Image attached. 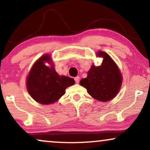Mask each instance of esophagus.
Instances as JSON below:
<instances>
[{
  "instance_id": "obj_1",
  "label": "esophagus",
  "mask_w": 150,
  "mask_h": 150,
  "mask_svg": "<svg viewBox=\"0 0 150 150\" xmlns=\"http://www.w3.org/2000/svg\"><path fill=\"white\" fill-rule=\"evenodd\" d=\"M79 79H80V77H75V83H78L79 82Z\"/></svg>"
}]
</instances>
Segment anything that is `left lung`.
<instances>
[{
	"instance_id": "left-lung-1",
	"label": "left lung",
	"mask_w": 150,
	"mask_h": 150,
	"mask_svg": "<svg viewBox=\"0 0 150 150\" xmlns=\"http://www.w3.org/2000/svg\"><path fill=\"white\" fill-rule=\"evenodd\" d=\"M97 54L103 57L102 63L99 67L92 66L87 77L81 79L80 84L87 89L88 93L93 98L108 101L119 93L122 77L117 64L107 53L99 51Z\"/></svg>"
}]
</instances>
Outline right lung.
<instances>
[{
  "instance_id": "add662e5",
  "label": "right lung",
  "mask_w": 150,
  "mask_h": 150,
  "mask_svg": "<svg viewBox=\"0 0 150 150\" xmlns=\"http://www.w3.org/2000/svg\"><path fill=\"white\" fill-rule=\"evenodd\" d=\"M45 62H51L49 55L41 57L33 66L27 77V88L34 100L42 104H50L64 95L66 88L73 85L75 81L71 77L59 76L53 65L47 67Z\"/></svg>"
}]
</instances>
